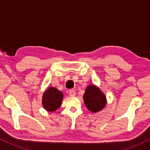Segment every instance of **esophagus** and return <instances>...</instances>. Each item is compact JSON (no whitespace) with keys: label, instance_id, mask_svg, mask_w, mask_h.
I'll list each match as a JSON object with an SVG mask.
<instances>
[{"label":"esophagus","instance_id":"1","mask_svg":"<svg viewBox=\"0 0 150 150\" xmlns=\"http://www.w3.org/2000/svg\"><path fill=\"white\" fill-rule=\"evenodd\" d=\"M69 94L70 96H71V97H74V96H75V95H76V93H75V90L71 89V90H70V91H69Z\"/></svg>","mask_w":150,"mask_h":150}]
</instances>
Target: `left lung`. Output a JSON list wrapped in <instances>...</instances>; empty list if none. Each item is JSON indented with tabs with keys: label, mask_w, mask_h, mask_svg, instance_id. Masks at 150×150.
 <instances>
[{
	"label": "left lung",
	"mask_w": 150,
	"mask_h": 150,
	"mask_svg": "<svg viewBox=\"0 0 150 150\" xmlns=\"http://www.w3.org/2000/svg\"><path fill=\"white\" fill-rule=\"evenodd\" d=\"M83 99L86 106L93 112L101 110L106 105L105 95L98 87L93 84L86 87Z\"/></svg>",
	"instance_id": "1"
}]
</instances>
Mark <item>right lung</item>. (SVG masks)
<instances>
[{"mask_svg": "<svg viewBox=\"0 0 150 150\" xmlns=\"http://www.w3.org/2000/svg\"><path fill=\"white\" fill-rule=\"evenodd\" d=\"M63 93L54 87H50L43 93L42 105L46 110L54 112L60 107Z\"/></svg>", "mask_w": 150, "mask_h": 150, "instance_id": "add662e5", "label": "right lung"}]
</instances>
